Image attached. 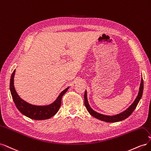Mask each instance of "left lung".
Masks as SVG:
<instances>
[{"instance_id":"1","label":"left lung","mask_w":151,"mask_h":151,"mask_svg":"<svg viewBox=\"0 0 151 151\" xmlns=\"http://www.w3.org/2000/svg\"><path fill=\"white\" fill-rule=\"evenodd\" d=\"M143 89H144V81L143 79H141V83L140 86V88H139V91L138 93V96H137L136 99H135L134 102L131 104V106L127 109L125 111L123 112L118 114V115H114V116H107V115H102V114L98 113L97 112L94 111L93 109H91L90 106L89 105L88 101V98H87V91H85L84 93V104H85V106L87 109V110L88 111V112L91 114V115L94 116V118H97V119H99L100 120H102L104 122H120L122 120H123L126 119L127 118L129 117L131 114L133 113L134 111V109L136 108L137 106L140 101V99L142 98V96L143 93Z\"/></svg>"}]
</instances>
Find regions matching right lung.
<instances>
[{
	"mask_svg": "<svg viewBox=\"0 0 151 151\" xmlns=\"http://www.w3.org/2000/svg\"><path fill=\"white\" fill-rule=\"evenodd\" d=\"M15 71L16 69L12 72L11 77L10 90L12 99L18 110L24 115L33 120H47L55 115L60 107L63 95L67 92L69 88H67L63 90L55 101L52 104L47 106H35L24 101L17 94L14 86V77Z\"/></svg>",
	"mask_w": 151,
	"mask_h": 151,
	"instance_id": "add662e5",
	"label": "right lung"
}]
</instances>
